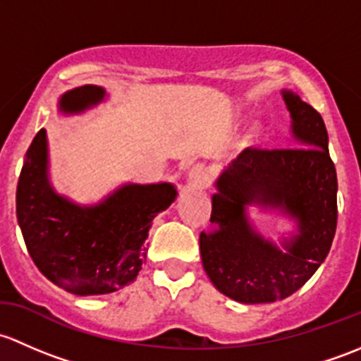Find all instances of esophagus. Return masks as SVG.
<instances>
[{
	"mask_svg": "<svg viewBox=\"0 0 361 361\" xmlns=\"http://www.w3.org/2000/svg\"><path fill=\"white\" fill-rule=\"evenodd\" d=\"M210 169L207 165H203V163H198V165H195L188 172V179L195 188H205V185H208V182H210Z\"/></svg>",
	"mask_w": 361,
	"mask_h": 361,
	"instance_id": "34e87169",
	"label": "esophagus"
}]
</instances>
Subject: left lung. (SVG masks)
Instances as JSON below:
<instances>
[{
    "label": "left lung",
    "mask_w": 361,
    "mask_h": 361,
    "mask_svg": "<svg viewBox=\"0 0 361 361\" xmlns=\"http://www.w3.org/2000/svg\"><path fill=\"white\" fill-rule=\"evenodd\" d=\"M297 146L247 147L217 177L212 231L200 235L208 278L219 292L243 304L281 300L299 290L325 261L337 226V173L319 113L281 90ZM257 204L290 218L296 233L280 245L247 217Z\"/></svg>",
    "instance_id": "left-lung-1"
}]
</instances>
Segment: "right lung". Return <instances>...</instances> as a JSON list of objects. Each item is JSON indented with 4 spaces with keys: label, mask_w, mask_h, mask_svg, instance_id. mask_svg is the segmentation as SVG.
I'll return each mask as SVG.
<instances>
[{
    "label": "right lung",
    "mask_w": 361,
    "mask_h": 361,
    "mask_svg": "<svg viewBox=\"0 0 361 361\" xmlns=\"http://www.w3.org/2000/svg\"><path fill=\"white\" fill-rule=\"evenodd\" d=\"M97 85L68 90L59 113L83 114L106 102ZM177 198L170 182H126L94 205H80L50 180L47 130L25 153L17 185V221L29 255L44 276L74 295H104L132 283L142 269L153 219Z\"/></svg>",
    "instance_id": "obj_1"
}]
</instances>
